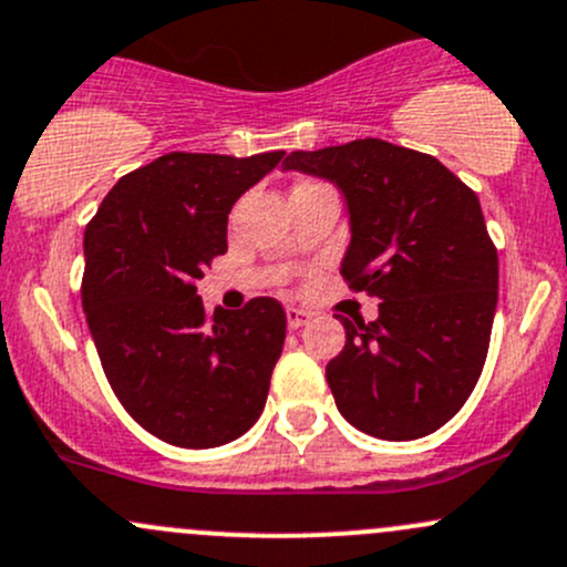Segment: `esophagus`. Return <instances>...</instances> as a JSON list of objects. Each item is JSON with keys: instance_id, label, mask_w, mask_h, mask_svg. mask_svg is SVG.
<instances>
[{"instance_id": "1", "label": "esophagus", "mask_w": 567, "mask_h": 567, "mask_svg": "<svg viewBox=\"0 0 567 567\" xmlns=\"http://www.w3.org/2000/svg\"><path fill=\"white\" fill-rule=\"evenodd\" d=\"M288 329H301V326H307L309 323V318H312V315L307 312V309H299V307H288Z\"/></svg>"}]
</instances>
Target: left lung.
I'll use <instances>...</instances> for the list:
<instances>
[{
    "instance_id": "left-lung-1",
    "label": "left lung",
    "mask_w": 567,
    "mask_h": 567,
    "mask_svg": "<svg viewBox=\"0 0 567 567\" xmlns=\"http://www.w3.org/2000/svg\"><path fill=\"white\" fill-rule=\"evenodd\" d=\"M288 171L342 189L350 247L342 279L380 299L372 323L348 320L326 380L344 419L380 440L449 424L484 369L497 307V247L478 195L432 154L361 138L290 152Z\"/></svg>"
}]
</instances>
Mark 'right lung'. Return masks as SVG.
<instances>
[{
	"mask_svg": "<svg viewBox=\"0 0 567 567\" xmlns=\"http://www.w3.org/2000/svg\"><path fill=\"white\" fill-rule=\"evenodd\" d=\"M285 152H171L122 176L83 234L81 301L122 408L178 449H217L264 413L282 303L206 312L198 282L228 252V214Z\"/></svg>",
	"mask_w": 567,
	"mask_h": 567,
	"instance_id": "1",
	"label": "right lung"
}]
</instances>
